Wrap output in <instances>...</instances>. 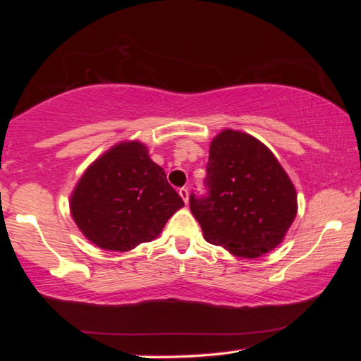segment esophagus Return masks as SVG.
<instances>
[{
    "instance_id": "1",
    "label": "esophagus",
    "mask_w": 361,
    "mask_h": 361,
    "mask_svg": "<svg viewBox=\"0 0 361 361\" xmlns=\"http://www.w3.org/2000/svg\"><path fill=\"white\" fill-rule=\"evenodd\" d=\"M178 192H180V195H181V199L185 200V204H188V200H189V192H188V189H186V188H181Z\"/></svg>"
}]
</instances>
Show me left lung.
<instances>
[{
	"label": "left lung",
	"instance_id": "obj_1",
	"mask_svg": "<svg viewBox=\"0 0 361 361\" xmlns=\"http://www.w3.org/2000/svg\"><path fill=\"white\" fill-rule=\"evenodd\" d=\"M210 195L189 207L204 239L239 258H259L283 242L298 213L295 185L274 152L250 133L224 129L212 140Z\"/></svg>",
	"mask_w": 361,
	"mask_h": 361
}]
</instances>
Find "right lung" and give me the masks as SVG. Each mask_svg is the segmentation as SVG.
I'll use <instances>...</instances> for the list:
<instances>
[{"label":"right lung","mask_w":361,"mask_h":361,"mask_svg":"<svg viewBox=\"0 0 361 361\" xmlns=\"http://www.w3.org/2000/svg\"><path fill=\"white\" fill-rule=\"evenodd\" d=\"M181 207L164 169L138 140L119 142L97 157L70 195L78 229L108 252H130L154 240Z\"/></svg>","instance_id":"1"}]
</instances>
